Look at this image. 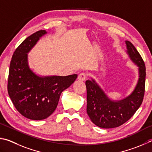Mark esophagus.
<instances>
[{
  "instance_id": "34e87169",
  "label": "esophagus",
  "mask_w": 152,
  "mask_h": 152,
  "mask_svg": "<svg viewBox=\"0 0 152 152\" xmlns=\"http://www.w3.org/2000/svg\"><path fill=\"white\" fill-rule=\"evenodd\" d=\"M87 75L85 73H81L78 76V79L80 81H85L86 79Z\"/></svg>"
}]
</instances>
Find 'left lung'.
Here are the masks:
<instances>
[{"label":"left lung","instance_id":"8db88e82","mask_svg":"<svg viewBox=\"0 0 152 152\" xmlns=\"http://www.w3.org/2000/svg\"><path fill=\"white\" fill-rule=\"evenodd\" d=\"M126 53L138 66V79L129 95L119 100L108 96L94 79L87 80V113L95 126L102 128H114L121 126L134 115L143 102L145 92V66L142 57L131 42L125 41Z\"/></svg>","mask_w":152,"mask_h":152}]
</instances>
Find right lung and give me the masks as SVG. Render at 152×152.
<instances>
[{"label":"right lung","mask_w":152,"mask_h":152,"mask_svg":"<svg viewBox=\"0 0 152 152\" xmlns=\"http://www.w3.org/2000/svg\"><path fill=\"white\" fill-rule=\"evenodd\" d=\"M47 33L41 30L28 37L13 54L10 61L8 93L21 115L32 120L49 117L57 108L61 93L70 87L77 75L42 76L30 68L28 53Z\"/></svg>","instance_id":"obj_1"}]
</instances>
